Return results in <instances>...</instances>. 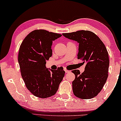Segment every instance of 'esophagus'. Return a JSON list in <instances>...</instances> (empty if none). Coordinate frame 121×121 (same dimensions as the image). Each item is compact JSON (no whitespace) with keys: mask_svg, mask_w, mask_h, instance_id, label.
Returning a JSON list of instances; mask_svg holds the SVG:
<instances>
[{"mask_svg":"<svg viewBox=\"0 0 121 121\" xmlns=\"http://www.w3.org/2000/svg\"><path fill=\"white\" fill-rule=\"evenodd\" d=\"M64 70H65V73H69V72H70V71L69 70H67V69H64Z\"/></svg>","mask_w":121,"mask_h":121,"instance_id":"34e87169","label":"esophagus"}]
</instances>
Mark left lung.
<instances>
[{"instance_id":"obj_1","label":"left lung","mask_w":121,"mask_h":121,"mask_svg":"<svg viewBox=\"0 0 121 121\" xmlns=\"http://www.w3.org/2000/svg\"><path fill=\"white\" fill-rule=\"evenodd\" d=\"M64 37L79 43L78 58L86 63L85 70H72L75 78L72 82L74 95L82 99L95 97L103 88L108 77L109 57L105 44L90 31L80 30L63 34Z\"/></svg>"}]
</instances>
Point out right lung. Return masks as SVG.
I'll use <instances>...</instances> for the list:
<instances>
[{"label": "right lung", "mask_w": 121, "mask_h": 121, "mask_svg": "<svg viewBox=\"0 0 121 121\" xmlns=\"http://www.w3.org/2000/svg\"><path fill=\"white\" fill-rule=\"evenodd\" d=\"M61 36L36 30L25 38L20 47L18 62L21 76L27 89L36 97L47 98L56 94L65 74L62 67L54 70L46 67V61L52 55L53 41Z\"/></svg>", "instance_id": "1"}]
</instances>
